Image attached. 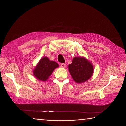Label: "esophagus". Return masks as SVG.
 I'll return each instance as SVG.
<instances>
[{"instance_id": "1", "label": "esophagus", "mask_w": 126, "mask_h": 126, "mask_svg": "<svg viewBox=\"0 0 126 126\" xmlns=\"http://www.w3.org/2000/svg\"><path fill=\"white\" fill-rule=\"evenodd\" d=\"M60 67L62 68H65L66 67V64L65 63H61Z\"/></svg>"}]
</instances>
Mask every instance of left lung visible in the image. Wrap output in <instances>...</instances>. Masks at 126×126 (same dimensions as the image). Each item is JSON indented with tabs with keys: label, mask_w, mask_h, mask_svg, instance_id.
Listing matches in <instances>:
<instances>
[{
	"label": "left lung",
	"mask_w": 126,
	"mask_h": 126,
	"mask_svg": "<svg viewBox=\"0 0 126 126\" xmlns=\"http://www.w3.org/2000/svg\"><path fill=\"white\" fill-rule=\"evenodd\" d=\"M68 67L74 80L79 83L88 80L93 73V65L83 57H74Z\"/></svg>",
	"instance_id": "obj_1"
}]
</instances>
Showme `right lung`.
Segmentation results:
<instances>
[{
    "label": "right lung",
    "instance_id": "right-lung-1",
    "mask_svg": "<svg viewBox=\"0 0 126 126\" xmlns=\"http://www.w3.org/2000/svg\"><path fill=\"white\" fill-rule=\"evenodd\" d=\"M58 66L56 62L50 61L47 57H44L40 59L34 69L33 74L39 80L46 81L55 68Z\"/></svg>",
    "mask_w": 126,
    "mask_h": 126
}]
</instances>
